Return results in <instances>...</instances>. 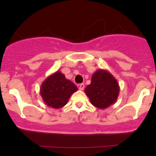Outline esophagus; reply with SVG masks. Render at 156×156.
<instances>
[{"label": "esophagus", "mask_w": 156, "mask_h": 156, "mask_svg": "<svg viewBox=\"0 0 156 156\" xmlns=\"http://www.w3.org/2000/svg\"><path fill=\"white\" fill-rule=\"evenodd\" d=\"M84 83H80V85H79V89L80 90H83V89H84Z\"/></svg>", "instance_id": "34e87169"}]
</instances>
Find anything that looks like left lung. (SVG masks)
Returning <instances> with one entry per match:
<instances>
[{
  "label": "left lung",
  "instance_id": "left-lung-1",
  "mask_svg": "<svg viewBox=\"0 0 156 156\" xmlns=\"http://www.w3.org/2000/svg\"><path fill=\"white\" fill-rule=\"evenodd\" d=\"M84 91L94 106L105 109L117 101L119 86L112 73L106 69H99L92 75L91 83Z\"/></svg>",
  "mask_w": 156,
  "mask_h": 156
}]
</instances>
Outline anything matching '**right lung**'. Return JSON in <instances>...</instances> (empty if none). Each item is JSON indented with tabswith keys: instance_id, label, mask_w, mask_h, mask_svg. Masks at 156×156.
<instances>
[{
	"instance_id": "1",
	"label": "right lung",
	"mask_w": 156,
	"mask_h": 156,
	"mask_svg": "<svg viewBox=\"0 0 156 156\" xmlns=\"http://www.w3.org/2000/svg\"><path fill=\"white\" fill-rule=\"evenodd\" d=\"M78 88L60 71L53 73L41 84L40 94L44 103L53 108H60L67 103Z\"/></svg>"
}]
</instances>
